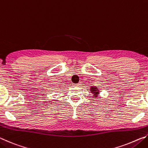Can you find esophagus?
<instances>
[{"label":"esophagus","instance_id":"esophagus-1","mask_svg":"<svg viewBox=\"0 0 148 148\" xmlns=\"http://www.w3.org/2000/svg\"><path fill=\"white\" fill-rule=\"evenodd\" d=\"M74 86H76V87H80L82 86V84L81 83H78V84H74Z\"/></svg>","mask_w":148,"mask_h":148}]
</instances>
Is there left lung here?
<instances>
[{"mask_svg":"<svg viewBox=\"0 0 148 148\" xmlns=\"http://www.w3.org/2000/svg\"><path fill=\"white\" fill-rule=\"evenodd\" d=\"M91 92H92V93L94 94V97H97L98 96L97 95L99 93V91L96 87H91Z\"/></svg>","mask_w":148,"mask_h":148,"instance_id":"8db88e82","label":"left lung"}]
</instances>
